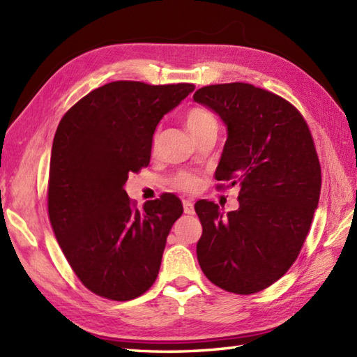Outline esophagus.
<instances>
[{
  "label": "esophagus",
  "mask_w": 357,
  "mask_h": 357,
  "mask_svg": "<svg viewBox=\"0 0 357 357\" xmlns=\"http://www.w3.org/2000/svg\"><path fill=\"white\" fill-rule=\"evenodd\" d=\"M183 206H184L185 215H193V213H195V207H193V202H192V201L185 199V201L183 202Z\"/></svg>",
  "instance_id": "esophagus-1"
}]
</instances>
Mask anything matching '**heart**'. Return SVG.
<instances>
[{
    "instance_id": "b5f03b06",
    "label": "heart",
    "mask_w": 357,
    "mask_h": 357,
    "mask_svg": "<svg viewBox=\"0 0 357 357\" xmlns=\"http://www.w3.org/2000/svg\"><path fill=\"white\" fill-rule=\"evenodd\" d=\"M185 124L188 127V130H190L192 135L196 138V136L201 135L204 130H207L208 127L216 126V121H215V116L211 115L208 110L201 109V107H193L187 112ZM174 185L183 188V190L192 192L198 188L199 179L193 176V174L183 173V174H179V176H176V179H174Z\"/></svg>"
}]
</instances>
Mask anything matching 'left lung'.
<instances>
[{
    "mask_svg": "<svg viewBox=\"0 0 357 357\" xmlns=\"http://www.w3.org/2000/svg\"><path fill=\"white\" fill-rule=\"evenodd\" d=\"M193 100L227 127L215 178L241 188L239 208L227 215L211 201L195 204L196 255L210 282L253 294L285 275L312 225L321 195L312 133L290 102L247 82L202 87Z\"/></svg>",
    "mask_w": 357,
    "mask_h": 357,
    "instance_id": "8db88e82",
    "label": "left lung"
}]
</instances>
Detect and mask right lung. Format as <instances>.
<instances>
[{
  "label": "right lung",
  "mask_w": 357,
  "mask_h": 357,
  "mask_svg": "<svg viewBox=\"0 0 357 357\" xmlns=\"http://www.w3.org/2000/svg\"><path fill=\"white\" fill-rule=\"evenodd\" d=\"M193 84L115 81L63 116L53 138L49 218L59 247L90 291L130 301L153 285L167 236L183 215L172 193L133 207L128 173L147 167L156 126Z\"/></svg>",
  "instance_id": "1"
}]
</instances>
